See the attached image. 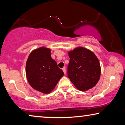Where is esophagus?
<instances>
[{"mask_svg":"<svg viewBox=\"0 0 125 125\" xmlns=\"http://www.w3.org/2000/svg\"><path fill=\"white\" fill-rule=\"evenodd\" d=\"M62 71L64 72V74H65V73H66V69H65V67L62 68Z\"/></svg>","mask_w":125,"mask_h":125,"instance_id":"34e87169","label":"esophagus"}]
</instances>
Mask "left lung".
Masks as SVG:
<instances>
[{
    "instance_id": "obj_1",
    "label": "left lung",
    "mask_w": 125,
    "mask_h": 125,
    "mask_svg": "<svg viewBox=\"0 0 125 125\" xmlns=\"http://www.w3.org/2000/svg\"><path fill=\"white\" fill-rule=\"evenodd\" d=\"M68 54L70 60L67 74L72 83L81 91L93 88L101 75L100 62L96 56L83 47L77 48Z\"/></svg>"
}]
</instances>
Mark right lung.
Listing matches in <instances>:
<instances>
[{"label": "right lung", "instance_id": "right-lung-1", "mask_svg": "<svg viewBox=\"0 0 125 125\" xmlns=\"http://www.w3.org/2000/svg\"><path fill=\"white\" fill-rule=\"evenodd\" d=\"M27 78L34 89L49 93L54 88L64 72L51 56V49L42 47L32 51L25 68Z\"/></svg>", "mask_w": 125, "mask_h": 125}]
</instances>
